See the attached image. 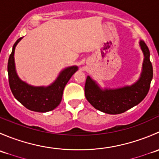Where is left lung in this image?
Here are the masks:
<instances>
[{"label":"left lung","mask_w":159,"mask_h":159,"mask_svg":"<svg viewBox=\"0 0 159 159\" xmlns=\"http://www.w3.org/2000/svg\"><path fill=\"white\" fill-rule=\"evenodd\" d=\"M139 43L144 60L140 77L134 84L116 89H102L89 75L87 77L85 97L95 109L110 115H118L139 105L147 95L153 77V69L148 46L142 40Z\"/></svg>","instance_id":"left-lung-1"}]
</instances>
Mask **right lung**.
<instances>
[{
  "mask_svg": "<svg viewBox=\"0 0 159 159\" xmlns=\"http://www.w3.org/2000/svg\"><path fill=\"white\" fill-rule=\"evenodd\" d=\"M22 38H19L14 43L8 59L7 72L11 91L14 98L30 111L44 113L54 110L61 102L64 89L72 75L78 70V67L73 65L64 68L48 86L30 85L22 81L16 71L14 51Z\"/></svg>",
  "mask_w": 159,
  "mask_h": 159,
  "instance_id": "right-lung-1",
  "label": "right lung"
}]
</instances>
